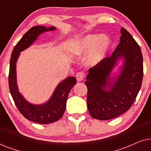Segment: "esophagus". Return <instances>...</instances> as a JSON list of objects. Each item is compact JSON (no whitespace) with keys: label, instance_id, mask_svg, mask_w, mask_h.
Returning <instances> with one entry per match:
<instances>
[{"label":"esophagus","instance_id":"obj_1","mask_svg":"<svg viewBox=\"0 0 151 151\" xmlns=\"http://www.w3.org/2000/svg\"><path fill=\"white\" fill-rule=\"evenodd\" d=\"M76 79H77L78 81H79V82L82 81V80H84V73L82 71L78 72V73L76 74Z\"/></svg>","mask_w":151,"mask_h":151}]
</instances>
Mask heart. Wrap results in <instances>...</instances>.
<instances>
[{
    "mask_svg": "<svg viewBox=\"0 0 151 151\" xmlns=\"http://www.w3.org/2000/svg\"><path fill=\"white\" fill-rule=\"evenodd\" d=\"M110 46L111 40L106 35L89 34L74 44L73 51L77 54H82L91 50L88 62L96 65L104 58Z\"/></svg>",
    "mask_w": 151,
    "mask_h": 151,
    "instance_id": "b5f03b06",
    "label": "heart"
}]
</instances>
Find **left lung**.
Listing matches in <instances>:
<instances>
[{"instance_id": "1", "label": "left lung", "mask_w": 151, "mask_h": 151, "mask_svg": "<svg viewBox=\"0 0 151 151\" xmlns=\"http://www.w3.org/2000/svg\"><path fill=\"white\" fill-rule=\"evenodd\" d=\"M119 45L111 54L90 68L86 76L87 107L91 116L100 120L115 118L127 112L135 100L143 79V57L139 45L124 28ZM125 59L121 74L110 81V75L119 57ZM109 86V91L105 89Z\"/></svg>"}]
</instances>
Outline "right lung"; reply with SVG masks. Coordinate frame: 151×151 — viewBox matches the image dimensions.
Segmentation results:
<instances>
[{
	"label": "right lung",
	"mask_w": 151,
	"mask_h": 151,
	"mask_svg": "<svg viewBox=\"0 0 151 151\" xmlns=\"http://www.w3.org/2000/svg\"><path fill=\"white\" fill-rule=\"evenodd\" d=\"M54 29V27L50 28H46L44 26L32 27L14 47L10 58L8 80L9 91L14 103L26 119L41 124L55 122L61 118L65 111L68 95L77 81L74 77L66 78L58 85L48 102L41 105H34L25 100L18 91L16 84V64L20 51L29 47L39 35L45 32Z\"/></svg>",
	"instance_id": "1"
}]
</instances>
